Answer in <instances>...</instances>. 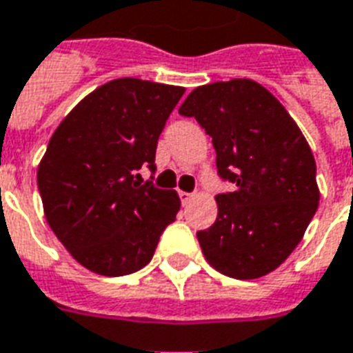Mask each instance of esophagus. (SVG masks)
Here are the masks:
<instances>
[{"instance_id":"obj_1","label":"esophagus","mask_w":353,"mask_h":353,"mask_svg":"<svg viewBox=\"0 0 353 353\" xmlns=\"http://www.w3.org/2000/svg\"><path fill=\"white\" fill-rule=\"evenodd\" d=\"M179 197L182 201V205H188L190 201L193 199V193H188V192H179Z\"/></svg>"}]
</instances>
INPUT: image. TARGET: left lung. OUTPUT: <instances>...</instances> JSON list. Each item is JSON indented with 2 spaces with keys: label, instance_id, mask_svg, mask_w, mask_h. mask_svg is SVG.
Masks as SVG:
<instances>
[{
  "label": "left lung",
  "instance_id": "8db88e82",
  "mask_svg": "<svg viewBox=\"0 0 353 353\" xmlns=\"http://www.w3.org/2000/svg\"><path fill=\"white\" fill-rule=\"evenodd\" d=\"M180 115L212 137L217 174L234 192L216 195L217 217L197 240L210 266L234 279L274 272L301 242L318 208L309 143L272 92L253 79L193 89Z\"/></svg>",
  "mask_w": 353,
  "mask_h": 353
}]
</instances>
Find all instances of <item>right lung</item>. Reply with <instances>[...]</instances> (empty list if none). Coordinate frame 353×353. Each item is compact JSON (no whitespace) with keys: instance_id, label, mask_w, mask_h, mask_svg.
<instances>
[{"instance_id":"right-lung-1","label":"right lung","mask_w":353,"mask_h":353,"mask_svg":"<svg viewBox=\"0 0 353 353\" xmlns=\"http://www.w3.org/2000/svg\"><path fill=\"white\" fill-rule=\"evenodd\" d=\"M184 87L119 78L87 94L57 126L37 171L48 225L76 261L119 277L147 266L180 210L139 169L156 171V147Z\"/></svg>"}]
</instances>
